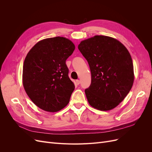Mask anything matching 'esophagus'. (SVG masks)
I'll use <instances>...</instances> for the list:
<instances>
[{"label":"esophagus","instance_id":"esophagus-1","mask_svg":"<svg viewBox=\"0 0 152 152\" xmlns=\"http://www.w3.org/2000/svg\"><path fill=\"white\" fill-rule=\"evenodd\" d=\"M76 83H77V85H79L80 83V81L79 80H76Z\"/></svg>","mask_w":152,"mask_h":152}]
</instances>
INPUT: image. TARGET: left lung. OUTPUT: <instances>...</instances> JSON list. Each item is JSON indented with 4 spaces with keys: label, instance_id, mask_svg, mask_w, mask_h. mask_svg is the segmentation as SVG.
<instances>
[{
    "label": "left lung",
    "instance_id": "obj_1",
    "mask_svg": "<svg viewBox=\"0 0 152 152\" xmlns=\"http://www.w3.org/2000/svg\"><path fill=\"white\" fill-rule=\"evenodd\" d=\"M78 48L88 62L91 73V84L85 90L89 104L102 111L115 108L134 83L129 52L120 41L104 35L82 40Z\"/></svg>",
    "mask_w": 152,
    "mask_h": 152
}]
</instances>
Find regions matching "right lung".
Here are the masks:
<instances>
[{
	"instance_id": "obj_1",
	"label": "right lung",
	"mask_w": 152,
	"mask_h": 152,
	"mask_svg": "<svg viewBox=\"0 0 152 152\" xmlns=\"http://www.w3.org/2000/svg\"><path fill=\"white\" fill-rule=\"evenodd\" d=\"M75 48L70 40L56 37L40 40L26 55L23 85L32 102L44 111L58 112L69 103L75 85L66 60Z\"/></svg>"
}]
</instances>
